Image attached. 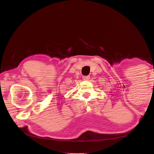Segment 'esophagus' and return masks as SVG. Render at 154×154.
I'll use <instances>...</instances> for the list:
<instances>
[{"label": "esophagus", "instance_id": "esophagus-1", "mask_svg": "<svg viewBox=\"0 0 154 154\" xmlns=\"http://www.w3.org/2000/svg\"><path fill=\"white\" fill-rule=\"evenodd\" d=\"M90 76H83V77H82V79H83V80H85V81H88V80H89L90 79Z\"/></svg>", "mask_w": 154, "mask_h": 154}]
</instances>
